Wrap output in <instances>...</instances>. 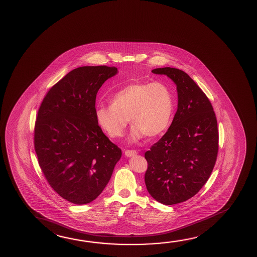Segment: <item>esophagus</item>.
<instances>
[{
    "label": "esophagus",
    "instance_id": "obj_1",
    "mask_svg": "<svg viewBox=\"0 0 257 257\" xmlns=\"http://www.w3.org/2000/svg\"><path fill=\"white\" fill-rule=\"evenodd\" d=\"M136 155H138V152L136 150H126L125 151V156H126V157H131V156H134Z\"/></svg>",
    "mask_w": 257,
    "mask_h": 257
}]
</instances>
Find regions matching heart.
<instances>
[{
  "mask_svg": "<svg viewBox=\"0 0 257 257\" xmlns=\"http://www.w3.org/2000/svg\"><path fill=\"white\" fill-rule=\"evenodd\" d=\"M171 90L161 82L132 83L124 86L110 99V105L98 106V126L111 139L120 138L128 119L132 125L130 141L145 135L154 138L162 134L171 122L173 113Z\"/></svg>",
  "mask_w": 257,
  "mask_h": 257,
  "instance_id": "obj_1",
  "label": "heart"
}]
</instances>
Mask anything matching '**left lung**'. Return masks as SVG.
<instances>
[{
    "label": "left lung",
    "mask_w": 257,
    "mask_h": 257,
    "mask_svg": "<svg viewBox=\"0 0 257 257\" xmlns=\"http://www.w3.org/2000/svg\"><path fill=\"white\" fill-rule=\"evenodd\" d=\"M152 72L175 83L178 110L167 132L145 154V182L159 203L179 204L197 194L212 173L219 149L217 119L207 96L183 70L166 67Z\"/></svg>",
    "instance_id": "1"
}]
</instances>
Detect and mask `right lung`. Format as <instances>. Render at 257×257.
I'll return each instance as SVG.
<instances>
[{
  "mask_svg": "<svg viewBox=\"0 0 257 257\" xmlns=\"http://www.w3.org/2000/svg\"><path fill=\"white\" fill-rule=\"evenodd\" d=\"M115 67L73 69L48 91L37 112L34 144L39 166L53 190L72 204H86L109 182L121 150L95 119V99Z\"/></svg>",
  "mask_w": 257,
  "mask_h": 257,
  "instance_id": "1",
  "label": "right lung"
}]
</instances>
